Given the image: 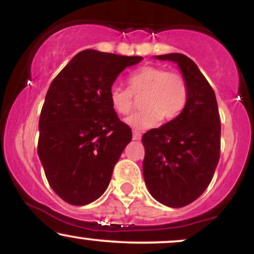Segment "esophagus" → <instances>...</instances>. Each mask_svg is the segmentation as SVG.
Returning <instances> with one entry per match:
<instances>
[{
	"label": "esophagus",
	"instance_id": "obj_1",
	"mask_svg": "<svg viewBox=\"0 0 254 254\" xmlns=\"http://www.w3.org/2000/svg\"><path fill=\"white\" fill-rule=\"evenodd\" d=\"M142 137V133L138 132V131H132V139H135V141H139Z\"/></svg>",
	"mask_w": 254,
	"mask_h": 254
}]
</instances>
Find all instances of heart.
Instances as JSON below:
<instances>
[{
	"instance_id": "obj_1",
	"label": "heart",
	"mask_w": 254,
	"mask_h": 254,
	"mask_svg": "<svg viewBox=\"0 0 254 254\" xmlns=\"http://www.w3.org/2000/svg\"><path fill=\"white\" fill-rule=\"evenodd\" d=\"M140 97L142 110L132 113L125 123L137 130L154 127L161 119L171 122L182 113L188 101V86L185 80L160 66L147 65L127 77V88L111 87L109 99L111 107L118 115H127L133 106V97Z\"/></svg>"
}]
</instances>
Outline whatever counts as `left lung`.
Wrapping results in <instances>:
<instances>
[{
  "label": "left lung",
  "instance_id": "obj_1",
  "mask_svg": "<svg viewBox=\"0 0 254 254\" xmlns=\"http://www.w3.org/2000/svg\"><path fill=\"white\" fill-rule=\"evenodd\" d=\"M155 58L179 65L188 101L177 118L142 137L143 177L157 202L182 208L196 200L214 177L220 160V115L214 89L191 58L183 54Z\"/></svg>",
  "mask_w": 254,
  "mask_h": 254
}]
</instances>
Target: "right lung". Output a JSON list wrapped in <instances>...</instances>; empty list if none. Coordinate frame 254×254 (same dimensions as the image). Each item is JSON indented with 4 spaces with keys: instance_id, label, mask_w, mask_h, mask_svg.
Returning a JSON list of instances; mask_svg holds the SVG:
<instances>
[{
    "instance_id": "obj_1",
    "label": "right lung",
    "mask_w": 254,
    "mask_h": 254,
    "mask_svg": "<svg viewBox=\"0 0 254 254\" xmlns=\"http://www.w3.org/2000/svg\"><path fill=\"white\" fill-rule=\"evenodd\" d=\"M139 56L78 52L54 78L39 118L38 155L51 189L72 205L94 202L106 191L115 165L132 138L109 93Z\"/></svg>"
}]
</instances>
